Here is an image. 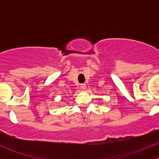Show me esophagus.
I'll use <instances>...</instances> for the list:
<instances>
[{
  "mask_svg": "<svg viewBox=\"0 0 159 159\" xmlns=\"http://www.w3.org/2000/svg\"><path fill=\"white\" fill-rule=\"evenodd\" d=\"M80 87H81V89H83V90L86 89V85H85V84H81Z\"/></svg>",
  "mask_w": 159,
  "mask_h": 159,
  "instance_id": "esophagus-1",
  "label": "esophagus"
}]
</instances>
